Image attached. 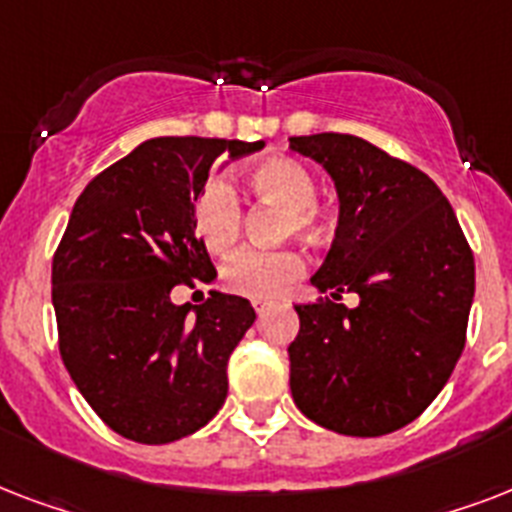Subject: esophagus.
Returning <instances> with one entry per match:
<instances>
[{
    "label": "esophagus",
    "instance_id": "1",
    "mask_svg": "<svg viewBox=\"0 0 512 512\" xmlns=\"http://www.w3.org/2000/svg\"><path fill=\"white\" fill-rule=\"evenodd\" d=\"M252 305H255L257 316H263V313L271 308V300H252Z\"/></svg>",
    "mask_w": 512,
    "mask_h": 512
}]
</instances>
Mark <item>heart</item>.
Returning a JSON list of instances; mask_svg holds the SVG:
<instances>
[{"label":"heart","mask_w":512,"mask_h":512,"mask_svg":"<svg viewBox=\"0 0 512 512\" xmlns=\"http://www.w3.org/2000/svg\"><path fill=\"white\" fill-rule=\"evenodd\" d=\"M249 188L263 199L287 207L289 233H313L319 228L316 177L292 156H268L247 175ZM193 228L212 255H225L241 236V204L225 177H209L193 204ZM305 273V260L295 249H244L223 265V287L233 295L268 300L281 295Z\"/></svg>","instance_id":"b5f03b06"}]
</instances>
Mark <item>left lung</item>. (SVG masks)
Masks as SVG:
<instances>
[{"instance_id": "obj_1", "label": "left lung", "mask_w": 512, "mask_h": 512, "mask_svg": "<svg viewBox=\"0 0 512 512\" xmlns=\"http://www.w3.org/2000/svg\"><path fill=\"white\" fill-rule=\"evenodd\" d=\"M335 180L340 217L311 284L329 292L295 305L289 345L297 409L342 436H385L417 420L465 348L476 263L452 204L433 180L356 135L289 138ZM356 291L359 305L336 300Z\"/></svg>"}]
</instances>
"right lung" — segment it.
I'll list each match as a JSON object with an SVG mask.
<instances>
[{
    "label": "right lung",
    "instance_id": "right-lung-1",
    "mask_svg": "<svg viewBox=\"0 0 512 512\" xmlns=\"http://www.w3.org/2000/svg\"><path fill=\"white\" fill-rule=\"evenodd\" d=\"M265 143L151 138L92 177L52 257L60 358L100 420L138 444L204 428L228 396V358L252 324L249 300L172 289L217 276L193 228V204L220 156Z\"/></svg>",
    "mask_w": 512,
    "mask_h": 512
}]
</instances>
